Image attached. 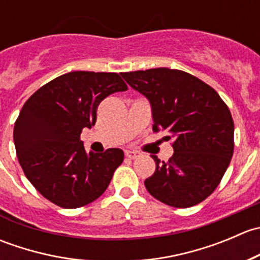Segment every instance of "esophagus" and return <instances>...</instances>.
Instances as JSON below:
<instances>
[{
    "label": "esophagus",
    "instance_id": "1",
    "mask_svg": "<svg viewBox=\"0 0 260 260\" xmlns=\"http://www.w3.org/2000/svg\"><path fill=\"white\" fill-rule=\"evenodd\" d=\"M140 154L141 153H138V152H136V151H125V157H127V158H131V159L137 158Z\"/></svg>",
    "mask_w": 260,
    "mask_h": 260
}]
</instances>
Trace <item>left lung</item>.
Instances as JSON below:
<instances>
[{"instance_id":"left-lung-1","label":"left lung","mask_w":260,"mask_h":260,"mask_svg":"<svg viewBox=\"0 0 260 260\" xmlns=\"http://www.w3.org/2000/svg\"><path fill=\"white\" fill-rule=\"evenodd\" d=\"M152 107L154 132L174 140L167 162L156 156V171L145 186L154 199L174 208L198 205L214 192L232 161L234 120L210 85L177 69L156 68L122 73Z\"/></svg>"}]
</instances>
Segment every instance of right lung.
Masks as SVG:
<instances>
[{
	"mask_svg": "<svg viewBox=\"0 0 260 260\" xmlns=\"http://www.w3.org/2000/svg\"><path fill=\"white\" fill-rule=\"evenodd\" d=\"M127 89L117 73L72 72L26 101L15 122V148L23 174L44 198L77 209L107 190L124 153L119 148L88 153L80 135L95 124L104 98Z\"/></svg>",
	"mask_w": 260,
	"mask_h": 260,
	"instance_id": "right-lung-1",
	"label": "right lung"
}]
</instances>
